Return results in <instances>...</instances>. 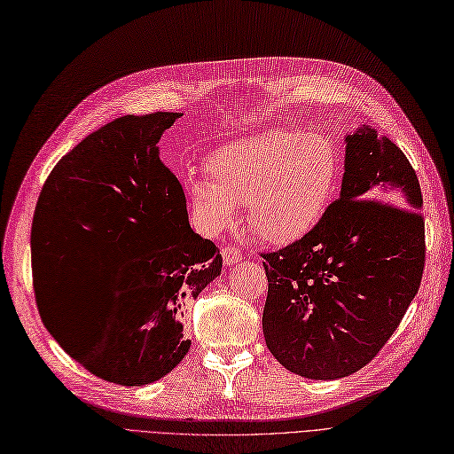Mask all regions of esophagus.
I'll use <instances>...</instances> for the list:
<instances>
[{"instance_id":"esophagus-1","label":"esophagus","mask_w":454,"mask_h":454,"mask_svg":"<svg viewBox=\"0 0 454 454\" xmlns=\"http://www.w3.org/2000/svg\"><path fill=\"white\" fill-rule=\"evenodd\" d=\"M222 257H223V264H227V267H229V264L239 262L242 259V254L234 246H223Z\"/></svg>"}]
</instances>
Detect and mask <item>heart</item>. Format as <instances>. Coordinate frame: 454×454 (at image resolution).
Listing matches in <instances>:
<instances>
[{
    "label": "heart",
    "instance_id": "1",
    "mask_svg": "<svg viewBox=\"0 0 454 454\" xmlns=\"http://www.w3.org/2000/svg\"><path fill=\"white\" fill-rule=\"evenodd\" d=\"M207 176H190L185 192L200 227L227 229L237 207L259 239L287 244L323 217L340 175L334 145L319 133L270 129L232 140L207 160Z\"/></svg>",
    "mask_w": 454,
    "mask_h": 454
}]
</instances>
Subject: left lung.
I'll list each match as a JSON object with an SVG mask.
<instances>
[{
    "label": "left lung",
    "instance_id": "1",
    "mask_svg": "<svg viewBox=\"0 0 454 454\" xmlns=\"http://www.w3.org/2000/svg\"><path fill=\"white\" fill-rule=\"evenodd\" d=\"M343 168L340 197L319 223L262 254L267 348L306 380L366 366L398 328L425 269L423 195L403 152L363 126L346 135Z\"/></svg>",
    "mask_w": 454,
    "mask_h": 454
}]
</instances>
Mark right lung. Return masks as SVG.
<instances>
[{"label":"right lung","mask_w":454,"mask_h":454,"mask_svg":"<svg viewBox=\"0 0 454 454\" xmlns=\"http://www.w3.org/2000/svg\"><path fill=\"white\" fill-rule=\"evenodd\" d=\"M180 113L121 116L88 135L46 178L31 225L34 289L46 331L93 376L161 380L190 351L187 306L222 274V255L187 220L158 143ZM106 264L98 290L67 270Z\"/></svg>","instance_id":"obj_1"}]
</instances>
